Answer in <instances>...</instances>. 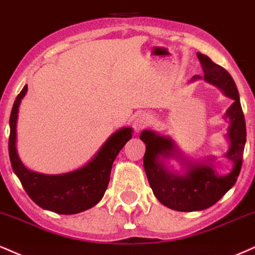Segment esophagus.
<instances>
[{
  "instance_id": "34e87169",
  "label": "esophagus",
  "mask_w": 255,
  "mask_h": 255,
  "mask_svg": "<svg viewBox=\"0 0 255 255\" xmlns=\"http://www.w3.org/2000/svg\"><path fill=\"white\" fill-rule=\"evenodd\" d=\"M151 123H152L151 115H149V113H145V112L139 113V115L136 117V119H134V122H133L134 130H137V131L143 130V128L149 127Z\"/></svg>"
}]
</instances>
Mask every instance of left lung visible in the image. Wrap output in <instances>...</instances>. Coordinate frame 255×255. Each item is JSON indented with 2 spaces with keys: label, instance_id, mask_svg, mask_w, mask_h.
Listing matches in <instances>:
<instances>
[{
  "label": "left lung",
  "instance_id": "1",
  "mask_svg": "<svg viewBox=\"0 0 255 255\" xmlns=\"http://www.w3.org/2000/svg\"><path fill=\"white\" fill-rule=\"evenodd\" d=\"M197 57L204 71V80L234 100L224 115V119H229L227 136L230 146L226 157L234 163L232 172L218 175L211 163L212 157L196 163L186 161L180 156L175 143L169 137L160 136L150 130L142 131L139 136L146 145L143 166L155 197L167 208L185 212L210 208L234 186L240 174L246 144V122L234 80L226 69L208 56L197 52ZM196 79L199 76L193 77ZM176 156L185 164L187 173L184 176L170 171L163 162L166 158Z\"/></svg>",
  "mask_w": 255,
  "mask_h": 255
}]
</instances>
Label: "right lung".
I'll use <instances>...</instances> for the list:
<instances>
[{"mask_svg":"<svg viewBox=\"0 0 255 255\" xmlns=\"http://www.w3.org/2000/svg\"><path fill=\"white\" fill-rule=\"evenodd\" d=\"M27 85L15 99L11 109L9 157L11 168L35 204L61 215L79 214L93 208L100 202L110 182L113 161L123 146L132 137V128H123L110 137L100 150L86 166L64 173L47 175L32 172L21 162L16 151V122L19 106L26 95Z\"/></svg>","mask_w":255,"mask_h":255,"instance_id":"add662e5","label":"right lung"}]
</instances>
